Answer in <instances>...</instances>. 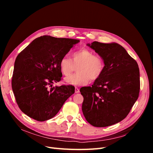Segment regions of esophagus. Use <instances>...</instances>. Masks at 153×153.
I'll return each mask as SVG.
<instances>
[{
    "instance_id": "34e87169",
    "label": "esophagus",
    "mask_w": 153,
    "mask_h": 153,
    "mask_svg": "<svg viewBox=\"0 0 153 153\" xmlns=\"http://www.w3.org/2000/svg\"><path fill=\"white\" fill-rule=\"evenodd\" d=\"M75 92L76 93H79V89L76 87H75Z\"/></svg>"
}]
</instances>
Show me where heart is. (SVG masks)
Listing matches in <instances>:
<instances>
[{"mask_svg": "<svg viewBox=\"0 0 153 153\" xmlns=\"http://www.w3.org/2000/svg\"><path fill=\"white\" fill-rule=\"evenodd\" d=\"M59 68L62 74L69 76L74 70L77 73L66 78L65 81L75 85H81L89 83L90 80L95 81L102 74L104 62L100 56L86 48H83L74 52L72 59L64 56L59 61Z\"/></svg>", "mask_w": 153, "mask_h": 153, "instance_id": "b5f03b06", "label": "heart"}]
</instances>
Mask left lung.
I'll list each match as a JSON object with an SVG mask.
<instances>
[{
	"instance_id": "1",
	"label": "left lung",
	"mask_w": 153,
	"mask_h": 153,
	"mask_svg": "<svg viewBox=\"0 0 153 153\" xmlns=\"http://www.w3.org/2000/svg\"><path fill=\"white\" fill-rule=\"evenodd\" d=\"M103 60L101 76L92 87L80 89L87 121L95 127H105L121 122L137 100L140 89L138 63L117 43L94 42L87 44Z\"/></svg>"
}]
</instances>
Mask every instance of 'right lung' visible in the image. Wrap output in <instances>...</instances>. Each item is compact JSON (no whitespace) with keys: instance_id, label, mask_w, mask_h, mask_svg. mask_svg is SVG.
<instances>
[{"instance_id":"1","label":"right lung","mask_w":153,"mask_h":153,"mask_svg":"<svg viewBox=\"0 0 153 153\" xmlns=\"http://www.w3.org/2000/svg\"><path fill=\"white\" fill-rule=\"evenodd\" d=\"M79 39L45 35L33 40L17 56L12 87L20 109L38 122L54 117L73 94L71 85L53 87L61 80L59 61Z\"/></svg>"}]
</instances>
